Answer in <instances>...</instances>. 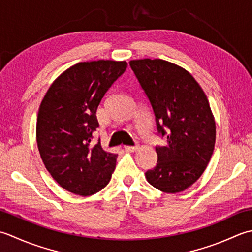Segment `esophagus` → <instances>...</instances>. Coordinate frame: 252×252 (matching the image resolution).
<instances>
[{
  "label": "esophagus",
  "mask_w": 252,
  "mask_h": 252,
  "mask_svg": "<svg viewBox=\"0 0 252 252\" xmlns=\"http://www.w3.org/2000/svg\"><path fill=\"white\" fill-rule=\"evenodd\" d=\"M124 148H125V150L128 151V152H133V151L137 150L138 146L137 145L136 146H125Z\"/></svg>",
  "instance_id": "1"
}]
</instances>
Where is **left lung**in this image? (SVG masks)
<instances>
[{"label": "left lung", "instance_id": "8db88e82", "mask_svg": "<svg viewBox=\"0 0 252 252\" xmlns=\"http://www.w3.org/2000/svg\"><path fill=\"white\" fill-rule=\"evenodd\" d=\"M156 116L157 130L167 136L157 146V166L146 172L149 184L167 193L184 191L202 175L215 145V122L208 97L181 66L156 59L129 62Z\"/></svg>", "mask_w": 252, "mask_h": 252}]
</instances>
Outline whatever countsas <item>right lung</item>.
<instances>
[{"label": "right lung", "mask_w": 252, "mask_h": 252, "mask_svg": "<svg viewBox=\"0 0 252 252\" xmlns=\"http://www.w3.org/2000/svg\"><path fill=\"white\" fill-rule=\"evenodd\" d=\"M125 61L80 62L50 86L37 117V143L51 176L69 192L91 196L109 184L117 155L94 145L99 127L96 109L113 83L124 74Z\"/></svg>", "instance_id": "obj_1"}]
</instances>
